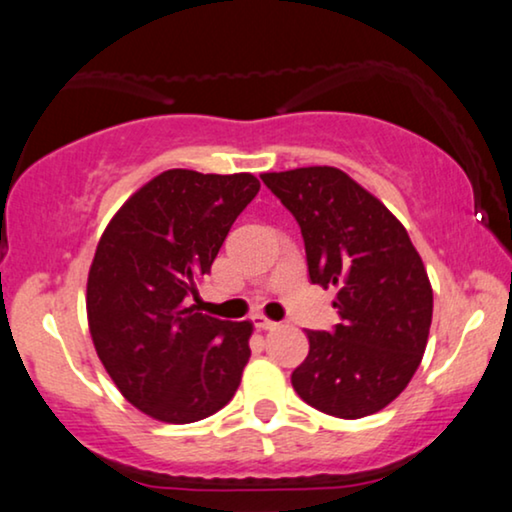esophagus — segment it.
<instances>
[{"label": "esophagus", "instance_id": "1", "mask_svg": "<svg viewBox=\"0 0 512 512\" xmlns=\"http://www.w3.org/2000/svg\"><path fill=\"white\" fill-rule=\"evenodd\" d=\"M253 325L257 327V329H276L278 327V322H273V320H269V318H264V315H253Z\"/></svg>", "mask_w": 512, "mask_h": 512}]
</instances>
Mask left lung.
Returning <instances> with one entry per match:
<instances>
[{
	"instance_id": "8db88e82",
	"label": "left lung",
	"mask_w": 512,
	"mask_h": 512,
	"mask_svg": "<svg viewBox=\"0 0 512 512\" xmlns=\"http://www.w3.org/2000/svg\"><path fill=\"white\" fill-rule=\"evenodd\" d=\"M299 222L311 283L336 287L334 331H306L292 387L308 406L357 420L383 410L427 348L434 292L406 227L336 167L262 174Z\"/></svg>"
}]
</instances>
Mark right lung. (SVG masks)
<instances>
[{
	"label": "right lung",
	"mask_w": 512,
	"mask_h": 512,
	"mask_svg": "<svg viewBox=\"0 0 512 512\" xmlns=\"http://www.w3.org/2000/svg\"><path fill=\"white\" fill-rule=\"evenodd\" d=\"M257 192L253 174L169 169L99 239L85 297L92 343L122 397L155 420H204L239 390L253 322L211 318L190 301Z\"/></svg>",
	"instance_id": "obj_1"
}]
</instances>
